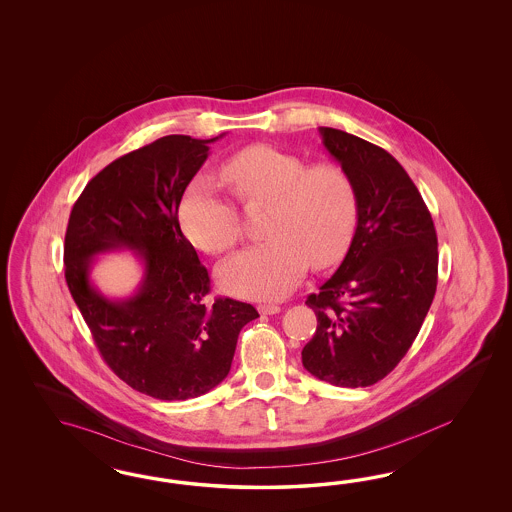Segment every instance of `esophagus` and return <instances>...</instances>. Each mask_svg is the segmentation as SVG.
<instances>
[{
  "mask_svg": "<svg viewBox=\"0 0 512 512\" xmlns=\"http://www.w3.org/2000/svg\"><path fill=\"white\" fill-rule=\"evenodd\" d=\"M259 311H261L263 315H274V313H279L281 308H279L278 304H261Z\"/></svg>",
  "mask_w": 512,
  "mask_h": 512,
  "instance_id": "esophagus-1",
  "label": "esophagus"
}]
</instances>
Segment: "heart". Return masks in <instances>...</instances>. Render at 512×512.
<instances>
[{
	"instance_id": "1",
	"label": "heart",
	"mask_w": 512,
	"mask_h": 512,
	"mask_svg": "<svg viewBox=\"0 0 512 512\" xmlns=\"http://www.w3.org/2000/svg\"><path fill=\"white\" fill-rule=\"evenodd\" d=\"M221 174L246 206L270 204L264 234L219 268L223 289L274 300L293 291L308 264L338 263L355 234L357 187L336 163H308L295 154L255 144L231 155ZM187 238L208 253H225L242 238L238 206L208 176L187 187L180 204Z\"/></svg>"
}]
</instances>
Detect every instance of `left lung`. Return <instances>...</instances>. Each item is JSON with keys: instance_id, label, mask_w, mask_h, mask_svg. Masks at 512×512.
<instances>
[{"instance_id": "8db88e82", "label": "left lung", "mask_w": 512, "mask_h": 512, "mask_svg": "<svg viewBox=\"0 0 512 512\" xmlns=\"http://www.w3.org/2000/svg\"><path fill=\"white\" fill-rule=\"evenodd\" d=\"M358 197L349 251L306 304L317 315L304 368L336 387H370L392 372L419 334L437 287V234L402 165L368 140L319 129Z\"/></svg>"}]
</instances>
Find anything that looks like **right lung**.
I'll return each instance as SVG.
<instances>
[{"label": "right lung", "instance_id": "add662e5", "mask_svg": "<svg viewBox=\"0 0 512 512\" xmlns=\"http://www.w3.org/2000/svg\"><path fill=\"white\" fill-rule=\"evenodd\" d=\"M217 139V137H216ZM169 135L118 157L73 204L65 281L112 372L157 400H187L231 370L238 334L259 313L210 293L208 270L178 221L184 191L208 157V142ZM135 250L145 264L140 291L109 301L89 283L92 257Z\"/></svg>", "mask_w": 512, "mask_h": 512}]
</instances>
